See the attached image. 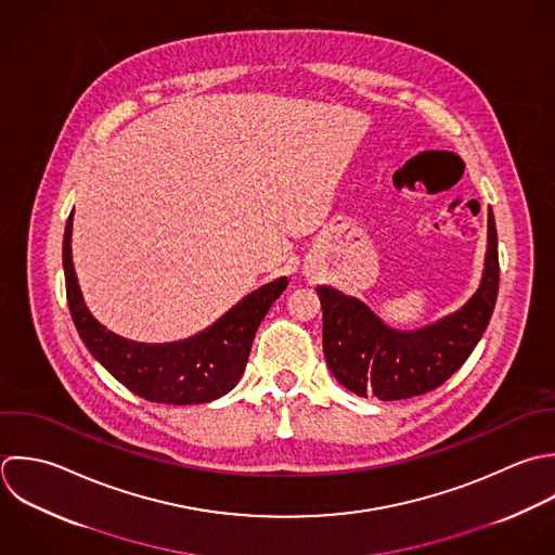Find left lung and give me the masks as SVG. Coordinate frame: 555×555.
Returning a JSON list of instances; mask_svg holds the SVG:
<instances>
[{
    "mask_svg": "<svg viewBox=\"0 0 555 555\" xmlns=\"http://www.w3.org/2000/svg\"><path fill=\"white\" fill-rule=\"evenodd\" d=\"M500 289L498 229L489 211V246L478 292L456 313L420 331L387 326L365 302L318 287L324 315V357L352 393L406 400L441 387L469 359L485 335Z\"/></svg>",
    "mask_w": 555,
    "mask_h": 555,
    "instance_id": "8db88e82",
    "label": "left lung"
}]
</instances>
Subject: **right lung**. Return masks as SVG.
<instances>
[{
	"label": "right lung",
	"instance_id": "right-lung-1",
	"mask_svg": "<svg viewBox=\"0 0 555 555\" xmlns=\"http://www.w3.org/2000/svg\"><path fill=\"white\" fill-rule=\"evenodd\" d=\"M73 214L66 220L62 266L75 328L90 354L129 391L157 404H203L229 393L244 374L255 333L285 292L281 276L240 300L207 331L175 344H138L101 326L83 305L73 257Z\"/></svg>",
	"mask_w": 555,
	"mask_h": 555
}]
</instances>
